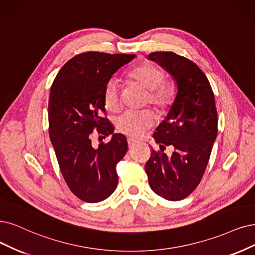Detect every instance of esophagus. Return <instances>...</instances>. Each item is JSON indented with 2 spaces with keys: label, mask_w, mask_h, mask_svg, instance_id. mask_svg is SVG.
<instances>
[{
  "label": "esophagus",
  "mask_w": 255,
  "mask_h": 255,
  "mask_svg": "<svg viewBox=\"0 0 255 255\" xmlns=\"http://www.w3.org/2000/svg\"><path fill=\"white\" fill-rule=\"evenodd\" d=\"M127 142H128V146H129V148H131V147H133L137 142L135 139H133V138H131V137H128L127 138Z\"/></svg>",
  "instance_id": "1"
}]
</instances>
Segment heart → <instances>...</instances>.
Wrapping results in <instances>:
<instances>
[{"instance_id":"b5f03b06","label":"heart","mask_w":255,"mask_h":255,"mask_svg":"<svg viewBox=\"0 0 255 255\" xmlns=\"http://www.w3.org/2000/svg\"><path fill=\"white\" fill-rule=\"evenodd\" d=\"M128 78L140 85L147 91L146 103L164 111L171 105L173 90L165 83V72L157 66L145 63L131 70ZM121 87L118 80L110 79L104 88L103 99L105 107L110 111H117L121 107ZM155 123L153 113L149 110H128L116 121V128L121 133L130 136H139L144 131L152 127Z\"/></svg>"}]
</instances>
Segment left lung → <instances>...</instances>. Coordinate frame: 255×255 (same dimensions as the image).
Here are the masks:
<instances>
[{"mask_svg":"<svg viewBox=\"0 0 255 255\" xmlns=\"http://www.w3.org/2000/svg\"><path fill=\"white\" fill-rule=\"evenodd\" d=\"M148 60L171 75L176 94L165 120L153 137L162 152L154 149L145 169L149 185L168 201H181L200 184L218 135V112L208 79L199 66L173 52H152ZM172 145L171 157L164 152Z\"/></svg>","mask_w":255,"mask_h":255,"instance_id":"1","label":"left lung"}]
</instances>
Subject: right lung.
<instances>
[{"mask_svg":"<svg viewBox=\"0 0 255 255\" xmlns=\"http://www.w3.org/2000/svg\"><path fill=\"white\" fill-rule=\"evenodd\" d=\"M135 54L85 52L66 63L56 75L49 94V136L66 184L74 195L87 203H99L117 189V164L127 152L124 134L102 117L106 83ZM112 135L98 148L90 134Z\"/></svg>","mask_w":255,"mask_h":255,"instance_id":"add662e5","label":"right lung"}]
</instances>
